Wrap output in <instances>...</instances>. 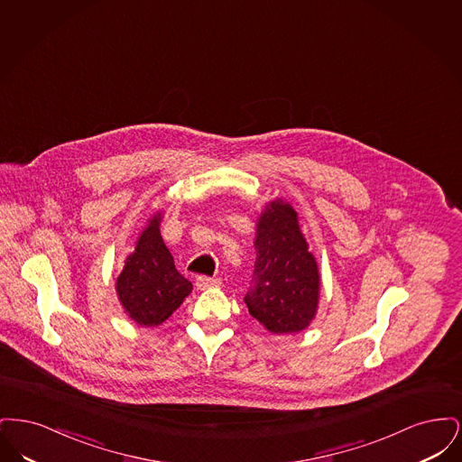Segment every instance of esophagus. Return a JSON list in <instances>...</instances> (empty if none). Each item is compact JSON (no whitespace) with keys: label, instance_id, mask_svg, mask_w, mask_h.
<instances>
[{"label":"esophagus","instance_id":"34e87169","mask_svg":"<svg viewBox=\"0 0 462 462\" xmlns=\"http://www.w3.org/2000/svg\"><path fill=\"white\" fill-rule=\"evenodd\" d=\"M221 284L220 279H215V277H208V275H199L198 281H196V286L198 289H208V287L218 286Z\"/></svg>","mask_w":462,"mask_h":462}]
</instances>
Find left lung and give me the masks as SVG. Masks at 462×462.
<instances>
[{
    "mask_svg": "<svg viewBox=\"0 0 462 462\" xmlns=\"http://www.w3.org/2000/svg\"><path fill=\"white\" fill-rule=\"evenodd\" d=\"M254 244L258 258L244 296L249 313L273 334L305 329L317 311L320 275L296 211L281 199L266 206Z\"/></svg>",
    "mask_w": 462,
    "mask_h": 462,
    "instance_id": "left-lung-1",
    "label": "left lung"
}]
</instances>
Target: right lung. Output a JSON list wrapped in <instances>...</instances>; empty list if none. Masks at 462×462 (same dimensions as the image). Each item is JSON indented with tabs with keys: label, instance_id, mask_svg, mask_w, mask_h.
Instances as JSON below:
<instances>
[{
	"label": "right lung",
	"instance_id": "right-lung-1",
	"mask_svg": "<svg viewBox=\"0 0 462 462\" xmlns=\"http://www.w3.org/2000/svg\"><path fill=\"white\" fill-rule=\"evenodd\" d=\"M159 221L161 215L149 221L116 284L125 311L145 328L162 324L192 291L162 242Z\"/></svg>",
	"mask_w": 462,
	"mask_h": 462
}]
</instances>
